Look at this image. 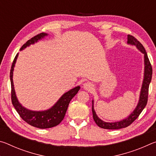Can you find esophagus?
<instances>
[{"mask_svg":"<svg viewBox=\"0 0 156 156\" xmlns=\"http://www.w3.org/2000/svg\"><path fill=\"white\" fill-rule=\"evenodd\" d=\"M83 87L84 89H86V90H91L92 89H93V85L90 83H85L83 85Z\"/></svg>","mask_w":156,"mask_h":156,"instance_id":"obj_1","label":"esophagus"}]
</instances>
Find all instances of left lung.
I'll return each instance as SVG.
<instances>
[{
  "instance_id": "8db88e82",
  "label": "left lung",
  "mask_w": 156,
  "mask_h": 156,
  "mask_svg": "<svg viewBox=\"0 0 156 156\" xmlns=\"http://www.w3.org/2000/svg\"><path fill=\"white\" fill-rule=\"evenodd\" d=\"M128 36V41L127 43L131 44H134L137 47L140 51L142 52L144 55V80L143 83H142V86L140 92V100L138 102V104L137 105L136 108L133 112L131 113V114L126 118L119 122H105L102 120H100V118L98 117L96 112H95L94 109V101L93 105H92V113H93V118L95 121V122L96 123V125L100 126V128L102 129H119L122 128L126 127L133 123L137 118H138V116L140 114L142 110L144 109V108L146 107L147 100H148V95H149V84L151 83V78H152V67L151 63L148 58L147 54L145 49L142 44L140 43V42L137 40V39L131 35H129Z\"/></svg>"
}]
</instances>
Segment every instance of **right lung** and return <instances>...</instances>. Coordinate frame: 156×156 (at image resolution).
<instances>
[{
    "instance_id": "obj_1",
    "label": "right lung",
    "mask_w": 156,
    "mask_h": 156,
    "mask_svg": "<svg viewBox=\"0 0 156 156\" xmlns=\"http://www.w3.org/2000/svg\"><path fill=\"white\" fill-rule=\"evenodd\" d=\"M47 35V34L45 33H41L34 36L33 38L30 39L23 44L20 48V50L25 49V47L30 46L31 44H34ZM18 54H17L16 56H15L12 65L11 70H10L12 102L15 109L16 110V112L23 120L25 121L29 125L35 126V127L39 129H47L54 127V126L59 125L65 117L71 100L78 93L80 87L78 86L63 94V96L60 98L58 101L51 109L48 110L43 111V112H33V111L27 109L26 108L23 107L18 101L14 91V83H13V71H14V67L18 58Z\"/></svg>"
}]
</instances>
